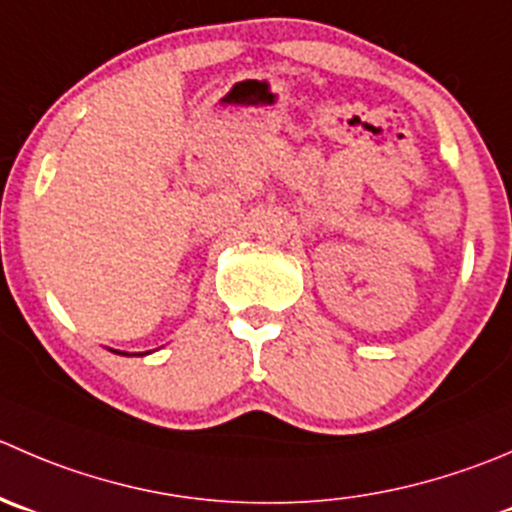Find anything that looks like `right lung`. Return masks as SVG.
<instances>
[{
  "label": "right lung",
  "instance_id": "add662e5",
  "mask_svg": "<svg viewBox=\"0 0 512 512\" xmlns=\"http://www.w3.org/2000/svg\"><path fill=\"white\" fill-rule=\"evenodd\" d=\"M122 355H124V352H122Z\"/></svg>",
  "mask_w": 512,
  "mask_h": 512
}]
</instances>
